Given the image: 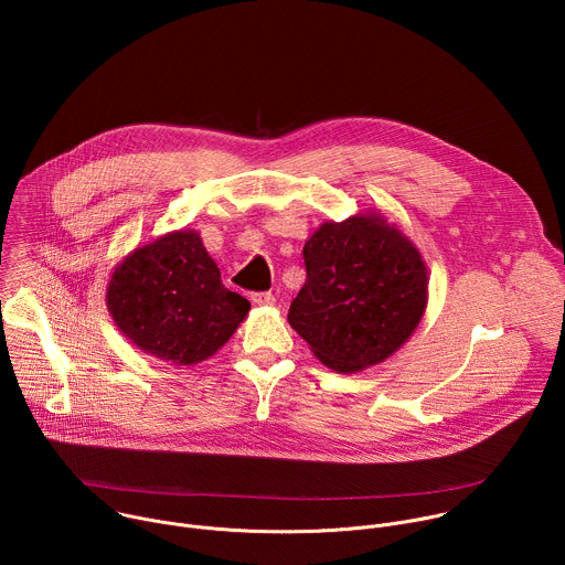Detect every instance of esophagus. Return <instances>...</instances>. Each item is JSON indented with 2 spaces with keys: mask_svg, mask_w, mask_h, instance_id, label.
Returning <instances> with one entry per match:
<instances>
[{
  "mask_svg": "<svg viewBox=\"0 0 565 565\" xmlns=\"http://www.w3.org/2000/svg\"><path fill=\"white\" fill-rule=\"evenodd\" d=\"M253 303L257 306H273L275 303V295L273 292H253Z\"/></svg>",
  "mask_w": 565,
  "mask_h": 565,
  "instance_id": "obj_1",
  "label": "esophagus"
}]
</instances>
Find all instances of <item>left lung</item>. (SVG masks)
Wrapping results in <instances>:
<instances>
[{"mask_svg": "<svg viewBox=\"0 0 565 565\" xmlns=\"http://www.w3.org/2000/svg\"><path fill=\"white\" fill-rule=\"evenodd\" d=\"M306 284L290 327L319 362L355 373L405 344L427 308V266L380 212L321 223L303 246Z\"/></svg>", "mask_w": 565, "mask_h": 565, "instance_id": "1", "label": "left lung"}]
</instances>
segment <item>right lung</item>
I'll use <instances>...</instances> for the list:
<instances>
[{
	"label": "right lung",
	"mask_w": 565,
	"mask_h": 565,
	"mask_svg": "<svg viewBox=\"0 0 565 565\" xmlns=\"http://www.w3.org/2000/svg\"><path fill=\"white\" fill-rule=\"evenodd\" d=\"M107 308L120 333L140 351L192 366L234 335L250 301L221 284L199 232L174 230L116 266Z\"/></svg>",
	"instance_id": "right-lung-1"
}]
</instances>
